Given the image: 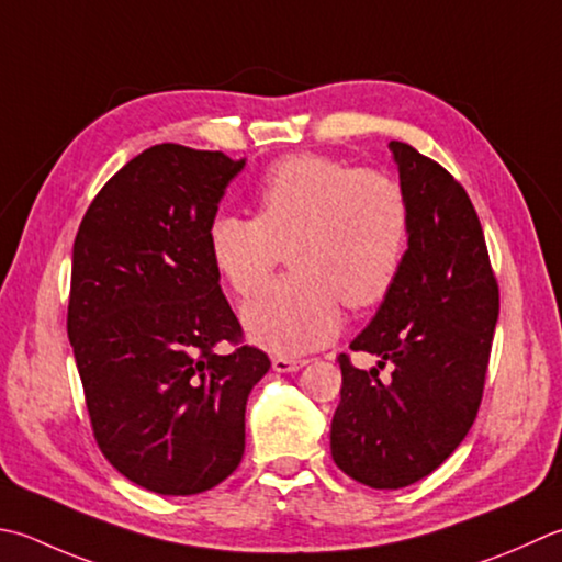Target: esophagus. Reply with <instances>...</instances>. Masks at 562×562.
<instances>
[{
	"label": "esophagus",
	"mask_w": 562,
	"mask_h": 562,
	"mask_svg": "<svg viewBox=\"0 0 562 562\" xmlns=\"http://www.w3.org/2000/svg\"><path fill=\"white\" fill-rule=\"evenodd\" d=\"M306 366V360H294V358H272V370L274 372H296Z\"/></svg>",
	"instance_id": "1"
}]
</instances>
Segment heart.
<instances>
[{
  "label": "heart",
  "instance_id": "obj_1",
  "mask_svg": "<svg viewBox=\"0 0 562 562\" xmlns=\"http://www.w3.org/2000/svg\"><path fill=\"white\" fill-rule=\"evenodd\" d=\"M256 204V218L214 216L206 236L216 270L244 296L288 250L294 272L244 306L252 344L280 356L322 348L338 334L340 302L362 310L392 290L409 228L392 175L302 153L262 175Z\"/></svg>",
  "mask_w": 562,
  "mask_h": 562
}]
</instances>
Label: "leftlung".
Here are the masks:
<instances>
[{"instance_id":"8db88e82","label":"left lung","mask_w":562,"mask_h":562,"mask_svg":"<svg viewBox=\"0 0 562 562\" xmlns=\"http://www.w3.org/2000/svg\"><path fill=\"white\" fill-rule=\"evenodd\" d=\"M409 204V248L378 314L350 348L393 366L338 358L344 387L331 422L334 463L372 490H400L443 463L475 422L499 288L468 192L436 160L392 140Z\"/></svg>"}]
</instances>
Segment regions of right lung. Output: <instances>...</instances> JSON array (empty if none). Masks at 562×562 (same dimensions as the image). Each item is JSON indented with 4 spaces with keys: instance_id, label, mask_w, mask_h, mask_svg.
<instances>
[{
    "instance_id": "add662e5",
    "label": "right lung",
    "mask_w": 562,
    "mask_h": 562,
    "mask_svg": "<svg viewBox=\"0 0 562 562\" xmlns=\"http://www.w3.org/2000/svg\"><path fill=\"white\" fill-rule=\"evenodd\" d=\"M246 160L160 143L92 200L72 246L68 338L97 446L121 475L187 497L246 450V402L270 370L244 346L209 224ZM228 339L237 348L218 355Z\"/></svg>"
}]
</instances>
